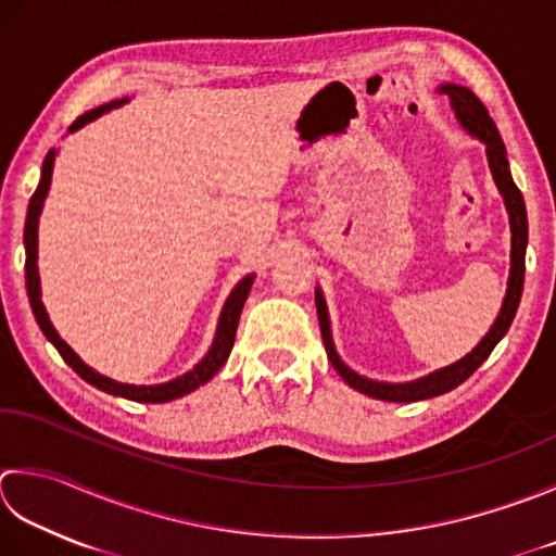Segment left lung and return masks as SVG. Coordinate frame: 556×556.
<instances>
[{
    "label": "left lung",
    "mask_w": 556,
    "mask_h": 556,
    "mask_svg": "<svg viewBox=\"0 0 556 556\" xmlns=\"http://www.w3.org/2000/svg\"><path fill=\"white\" fill-rule=\"evenodd\" d=\"M439 93H445L451 98V105L455 111L458 123L477 137L484 141L486 147V161L489 168H492V176L498 192H502L506 212H508V224H510V275H508V289L502 303V311H498L496 320L489 332L482 337V342L475 346L470 354H465L458 362L451 366H443L439 371H431L429 376H421L417 380H407V383H383V380H371L366 376H358L346 366L340 354L334 350L332 332H330V318H328V306H325L323 291L315 289V308H318V320H320V334L325 342V352H328L330 364L334 371L344 378L346 386H352L358 393L368 397L386 400V402H417V400H429L448 393V390L458 388L463 380L470 378L477 368H480L486 356L494 352V346L502 342V337L508 332L510 323L516 318L520 296H523V279H526V248H528V214H526V202L523 194L516 188L514 178H510L508 170V159L504 141L498 137V129L494 119L489 117L486 108L482 105L480 98H477L467 86L458 84H441Z\"/></svg>",
    "instance_id": "left-lung-1"
}]
</instances>
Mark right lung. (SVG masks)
<instances>
[{
    "label": "right lung",
    "mask_w": 556,
    "mask_h": 556,
    "mask_svg": "<svg viewBox=\"0 0 556 556\" xmlns=\"http://www.w3.org/2000/svg\"><path fill=\"white\" fill-rule=\"evenodd\" d=\"M123 103H127V98H119V101H111L105 105H98L93 111L79 115L72 123L70 132H76V129H81L86 123H93L96 117H101L103 113L113 111V108H119ZM54 159H58V151L50 149L46 161H42V170H40V182L36 192H33V198L28 202V214H26V228H24V245H26V291H28V301H30V308L33 315H36V320L40 325L42 334L48 337V340L54 344V350L60 352V356L67 362L76 374H79L86 383L96 386L98 390H103V393H111L117 397H127V400H135V402H170L176 397H182L192 393V390H198L200 386H204L206 380L214 378V374L219 371V368L226 364L228 354L233 350V340H236V328H238V318H241V311H243V303L250 293V287H253V279L255 275H248L243 277L238 285L233 287V291L228 293V299L222 308L219 315V325H216V334H214V342L210 346V352L204 354V358L200 364H194V368H190L188 374H182L173 380H166V383H159V386H129V383H117V380L108 378L103 374L93 371L91 366H86L79 356L74 354L72 346L62 340L58 334V330L52 328V323L48 318V311L42 306L40 301V277H38V219H40V212H42V204H46L48 198V190H50V182H52V166H54Z\"/></svg>",
    "instance_id": "add662e5"
}]
</instances>
